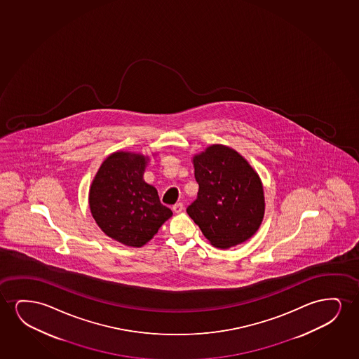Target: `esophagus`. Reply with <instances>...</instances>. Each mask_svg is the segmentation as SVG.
<instances>
[{"instance_id": "esophagus-1", "label": "esophagus", "mask_w": 359, "mask_h": 359, "mask_svg": "<svg viewBox=\"0 0 359 359\" xmlns=\"http://www.w3.org/2000/svg\"><path fill=\"white\" fill-rule=\"evenodd\" d=\"M182 210H184V205H182V202H177V203L172 206V211L175 212V213H180Z\"/></svg>"}]
</instances>
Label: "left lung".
Listing matches in <instances>:
<instances>
[{"label":"left lung","instance_id":"obj_1","mask_svg":"<svg viewBox=\"0 0 359 359\" xmlns=\"http://www.w3.org/2000/svg\"><path fill=\"white\" fill-rule=\"evenodd\" d=\"M197 198L187 207L212 245L228 249L250 239L265 213L257 172L233 148L212 144L194 157Z\"/></svg>","mask_w":359,"mask_h":359}]
</instances>
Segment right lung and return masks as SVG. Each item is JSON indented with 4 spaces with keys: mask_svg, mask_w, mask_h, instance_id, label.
<instances>
[{
    "mask_svg": "<svg viewBox=\"0 0 359 359\" xmlns=\"http://www.w3.org/2000/svg\"><path fill=\"white\" fill-rule=\"evenodd\" d=\"M147 161L140 153L110 154L89 190V207L99 228L123 245L141 248L172 216L156 187L143 180Z\"/></svg>",
    "mask_w": 359,
    "mask_h": 359,
    "instance_id": "1",
    "label": "right lung"
}]
</instances>
